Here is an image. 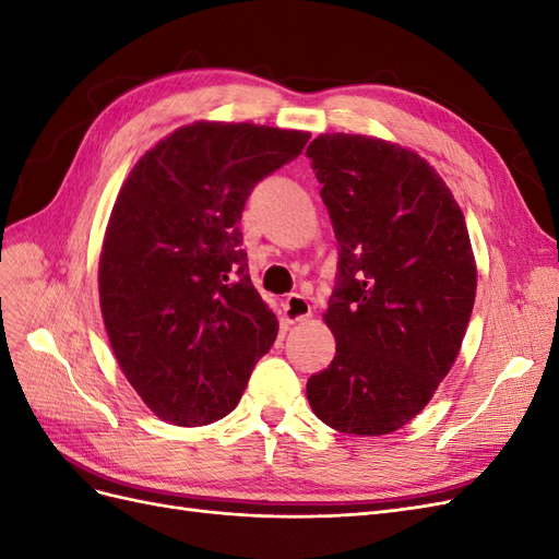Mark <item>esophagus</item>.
<instances>
[{
    "label": "esophagus",
    "instance_id": "esophagus-1",
    "mask_svg": "<svg viewBox=\"0 0 559 559\" xmlns=\"http://www.w3.org/2000/svg\"><path fill=\"white\" fill-rule=\"evenodd\" d=\"M282 308H284V317H286V321H289V324L302 321L306 317H310V312H312L308 298L300 296V294H289V296H286L284 302H282Z\"/></svg>",
    "mask_w": 559,
    "mask_h": 559
}]
</instances>
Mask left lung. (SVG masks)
<instances>
[{
	"mask_svg": "<svg viewBox=\"0 0 559 559\" xmlns=\"http://www.w3.org/2000/svg\"><path fill=\"white\" fill-rule=\"evenodd\" d=\"M337 240L324 314L335 335L308 401L335 431L382 436L425 408L460 354L476 300L464 214L433 167L364 134L308 146Z\"/></svg>",
	"mask_w": 559,
	"mask_h": 559,
	"instance_id": "obj_1",
	"label": "left lung"
}]
</instances>
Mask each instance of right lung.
<instances>
[{
    "label": "right lung",
    "mask_w": 559,
    "mask_h": 559,
    "mask_svg": "<svg viewBox=\"0 0 559 559\" xmlns=\"http://www.w3.org/2000/svg\"><path fill=\"white\" fill-rule=\"evenodd\" d=\"M310 134L193 123L146 151L116 198L99 306L118 366L165 421L200 427L238 405L277 319L253 289L240 218L253 186Z\"/></svg>",
    "instance_id": "obj_1"
}]
</instances>
